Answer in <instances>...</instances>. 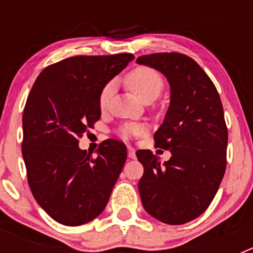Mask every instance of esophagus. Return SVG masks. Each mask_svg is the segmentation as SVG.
<instances>
[{
    "label": "esophagus",
    "instance_id": "1",
    "mask_svg": "<svg viewBox=\"0 0 253 253\" xmlns=\"http://www.w3.org/2000/svg\"><path fill=\"white\" fill-rule=\"evenodd\" d=\"M128 157L131 158V160H134V158L137 157V156H135V149L130 146H128Z\"/></svg>",
    "mask_w": 253,
    "mask_h": 253
}]
</instances>
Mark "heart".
<instances>
[{
    "instance_id": "heart-1",
    "label": "heart",
    "mask_w": 253,
    "mask_h": 253,
    "mask_svg": "<svg viewBox=\"0 0 253 253\" xmlns=\"http://www.w3.org/2000/svg\"><path fill=\"white\" fill-rule=\"evenodd\" d=\"M125 84L129 90L138 96L142 101L148 102L154 100L161 93L163 88V77L161 73L151 67L139 66L131 69L125 76ZM114 91V82H109L102 87L99 95V106L101 110H105L109 105ZM143 128L138 125H125L120 129V134L124 138H129L134 134L142 133Z\"/></svg>"
}]
</instances>
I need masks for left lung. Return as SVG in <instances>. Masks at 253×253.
Listing matches in <instances>:
<instances>
[{
	"instance_id": "1",
	"label": "left lung",
	"mask_w": 253,
	"mask_h": 253,
	"mask_svg": "<svg viewBox=\"0 0 253 253\" xmlns=\"http://www.w3.org/2000/svg\"><path fill=\"white\" fill-rule=\"evenodd\" d=\"M137 62L158 69L171 86V104L154 143L172 156L161 163L149 149L137 152L144 167L138 184L142 204L160 222L185 224L208 209L224 176L228 129L222 101L193 58L154 53Z\"/></svg>"
}]
</instances>
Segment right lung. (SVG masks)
<instances>
[{"label": "right lung", "instance_id": "obj_1", "mask_svg": "<svg viewBox=\"0 0 253 253\" xmlns=\"http://www.w3.org/2000/svg\"><path fill=\"white\" fill-rule=\"evenodd\" d=\"M133 59L130 53L66 58L44 68L29 93L21 143L28 182L60 224L76 227L101 214L124 167L120 140H104L96 157L78 142L101 116L102 87Z\"/></svg>", "mask_w": 253, "mask_h": 253}]
</instances>
